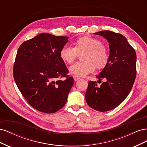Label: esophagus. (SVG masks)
<instances>
[{
  "instance_id": "1",
  "label": "esophagus",
  "mask_w": 147,
  "mask_h": 147,
  "mask_svg": "<svg viewBox=\"0 0 147 147\" xmlns=\"http://www.w3.org/2000/svg\"><path fill=\"white\" fill-rule=\"evenodd\" d=\"M73 77H74V80H75V82L78 81V80H79L80 79V77H79L77 76V75H74V76Z\"/></svg>"
}]
</instances>
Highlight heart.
<instances>
[{"label":"heart","mask_w":147,"mask_h":147,"mask_svg":"<svg viewBox=\"0 0 147 147\" xmlns=\"http://www.w3.org/2000/svg\"><path fill=\"white\" fill-rule=\"evenodd\" d=\"M74 47L65 45L61 48L60 56L65 63L71 64L77 58L78 53L82 61H78L69 68L71 74L84 77L94 72L96 67L101 69L108 63L109 55L108 49L102 44L99 39L89 35L77 38L74 42Z\"/></svg>","instance_id":"b5f03b06"}]
</instances>
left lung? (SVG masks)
<instances>
[{
  "label": "left lung",
  "mask_w": 147,
  "mask_h": 147,
  "mask_svg": "<svg viewBox=\"0 0 147 147\" xmlns=\"http://www.w3.org/2000/svg\"><path fill=\"white\" fill-rule=\"evenodd\" d=\"M104 37L109 43L108 63L97 78L106 80L100 86L90 81L85 94L88 105L99 112L116 108L125 99L136 77V53L126 37L110 30L94 33Z\"/></svg>",
  "instance_id": "8db88e82"
}]
</instances>
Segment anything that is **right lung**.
<instances>
[{"instance_id": "obj_1", "label": "right lung", "mask_w": 147, "mask_h": 147, "mask_svg": "<svg viewBox=\"0 0 147 147\" xmlns=\"http://www.w3.org/2000/svg\"><path fill=\"white\" fill-rule=\"evenodd\" d=\"M68 39L42 33L23 42L18 50L13 77L29 104L41 112L53 113L63 108L74 84L60 56ZM63 77L65 81L60 80Z\"/></svg>"}]
</instances>
